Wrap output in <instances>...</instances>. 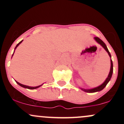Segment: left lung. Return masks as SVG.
I'll use <instances>...</instances> for the list:
<instances>
[{
    "mask_svg": "<svg viewBox=\"0 0 124 124\" xmlns=\"http://www.w3.org/2000/svg\"><path fill=\"white\" fill-rule=\"evenodd\" d=\"M94 39L95 40H96L97 42H98V43L100 44L104 48L105 50H106L107 52H108V54L109 57H111V54L109 53L108 49L106 45L105 44L104 42H103V41L101 40V39H100L99 37H94ZM112 72H113V64H112V61L111 60V69H110V71H109V75L108 76V78H107L106 80H105V82H104V83L102 84L101 85H100V86L97 87H96V88H94V89H82V90H83L84 92H87V93H94V92H99V91H101L106 86V85H107V83H108V82L109 80H110L111 78V76H112Z\"/></svg>",
    "mask_w": 124,
    "mask_h": 124,
    "instance_id": "8db88e82",
    "label": "left lung"
}]
</instances>
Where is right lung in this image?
<instances>
[{"label": "right lung", "mask_w": 124, "mask_h": 124, "mask_svg": "<svg viewBox=\"0 0 124 124\" xmlns=\"http://www.w3.org/2000/svg\"><path fill=\"white\" fill-rule=\"evenodd\" d=\"M23 41V40L22 41H21L20 42H19V43H18L17 45H16V46L15 47V49H16V48L17 47V46H18V45H19L21 43V42H22ZM12 55V56H13ZM16 83L18 84V85H20V86H21V87H24V88H27V89H37V88H38L39 87H40L41 86H42V85H40V86H36V87H30V86H25V85H22V84H21V83H18V82H17V81H16Z\"/></svg>", "instance_id": "add662e5"}]
</instances>
